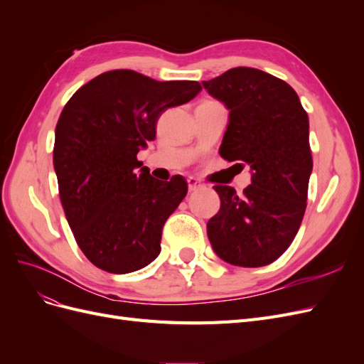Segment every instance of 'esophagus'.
<instances>
[{
  "label": "esophagus",
  "mask_w": 364,
  "mask_h": 364,
  "mask_svg": "<svg viewBox=\"0 0 364 364\" xmlns=\"http://www.w3.org/2000/svg\"><path fill=\"white\" fill-rule=\"evenodd\" d=\"M186 182H188V190L190 191H196V190H199V188H202V183H200V181H197L196 178H193V176H190L188 179H186Z\"/></svg>",
  "instance_id": "obj_1"
}]
</instances>
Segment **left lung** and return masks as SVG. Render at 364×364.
<instances>
[{
    "mask_svg": "<svg viewBox=\"0 0 364 364\" xmlns=\"http://www.w3.org/2000/svg\"><path fill=\"white\" fill-rule=\"evenodd\" d=\"M202 85L229 109L220 156L252 171L243 194L214 186L220 211L206 225L208 238L229 264L267 266L289 249L305 214L313 170L308 115L289 83L257 68H232Z\"/></svg>",
    "mask_w": 364,
    "mask_h": 364,
    "instance_id": "8db88e82",
    "label": "left lung"
}]
</instances>
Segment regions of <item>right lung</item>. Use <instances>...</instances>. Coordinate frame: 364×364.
<instances>
[{
	"instance_id": "right-lung-1",
	"label": "right lung",
	"mask_w": 364,
	"mask_h": 364,
	"mask_svg": "<svg viewBox=\"0 0 364 364\" xmlns=\"http://www.w3.org/2000/svg\"><path fill=\"white\" fill-rule=\"evenodd\" d=\"M199 82H158L132 70L107 71L83 85L56 126L53 164L77 245L95 267L130 273L161 252L165 220L188 191L182 176L151 178L136 159L156 138L168 107L188 103Z\"/></svg>"
}]
</instances>
